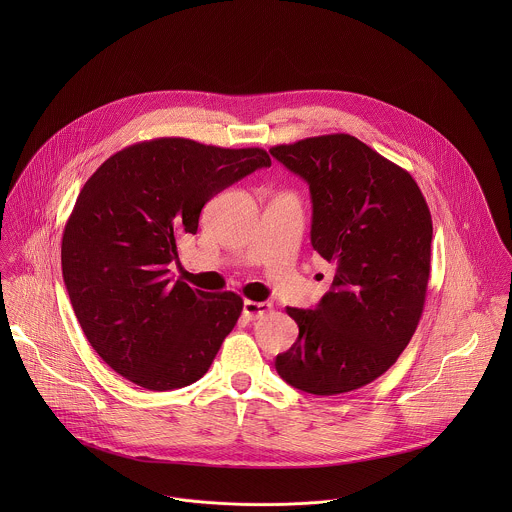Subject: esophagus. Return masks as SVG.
I'll use <instances>...</instances> for the list:
<instances>
[{
  "label": "esophagus",
  "mask_w": 512,
  "mask_h": 512,
  "mask_svg": "<svg viewBox=\"0 0 512 512\" xmlns=\"http://www.w3.org/2000/svg\"><path fill=\"white\" fill-rule=\"evenodd\" d=\"M272 309L270 303L266 301H252V299H246L244 301V307H242V315L248 319V321H254L258 317H262L264 313H268Z\"/></svg>",
  "instance_id": "34e87169"
}]
</instances>
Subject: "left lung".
I'll use <instances>...</instances> for the list:
<instances>
[{"instance_id":"left-lung-1","label":"left lung","mask_w":512,"mask_h":512,"mask_svg":"<svg viewBox=\"0 0 512 512\" xmlns=\"http://www.w3.org/2000/svg\"><path fill=\"white\" fill-rule=\"evenodd\" d=\"M270 153L307 181L311 244L333 266L315 309L288 307L299 337L276 370L317 396L363 388L398 361L420 323L432 268L428 203L406 169L349 134Z\"/></svg>"}]
</instances>
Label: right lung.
<instances>
[{"mask_svg": "<svg viewBox=\"0 0 512 512\" xmlns=\"http://www.w3.org/2000/svg\"><path fill=\"white\" fill-rule=\"evenodd\" d=\"M272 159L262 147L155 138L110 155L80 189L61 244L74 315L102 361L147 390L199 380L242 313L234 292L169 276L205 203Z\"/></svg>", "mask_w": 512, "mask_h": 512, "instance_id": "right-lung-1", "label": "right lung"}]
</instances>
